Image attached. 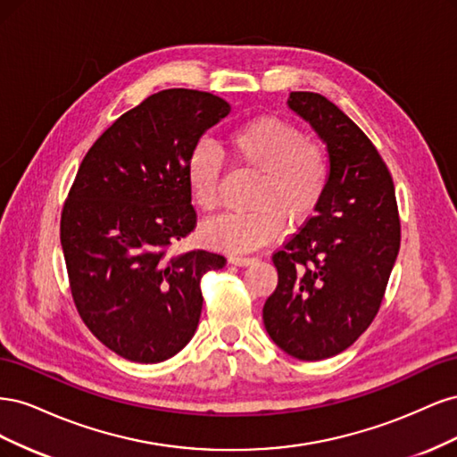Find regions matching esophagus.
Listing matches in <instances>:
<instances>
[{"instance_id":"1","label":"esophagus","mask_w":457,"mask_h":457,"mask_svg":"<svg viewBox=\"0 0 457 457\" xmlns=\"http://www.w3.org/2000/svg\"><path fill=\"white\" fill-rule=\"evenodd\" d=\"M228 261L232 262V265H237V267H245V265H252L255 259L253 257H244V255H230Z\"/></svg>"}]
</instances>
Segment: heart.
I'll return each mask as SVG.
<instances>
[{
    "instance_id": "b5f03b06",
    "label": "heart",
    "mask_w": 457,
    "mask_h": 457,
    "mask_svg": "<svg viewBox=\"0 0 457 457\" xmlns=\"http://www.w3.org/2000/svg\"><path fill=\"white\" fill-rule=\"evenodd\" d=\"M227 146L232 160L259 179L250 196L252 210L207 223V244L225 252H252L272 242L286 223L292 228L309 223L329 185V154L320 141L282 116H257L232 129ZM185 177L196 207L215 212L223 154L210 143H198L188 154Z\"/></svg>"
}]
</instances>
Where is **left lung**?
<instances>
[{
    "label": "left lung",
    "mask_w": 457,
    "mask_h": 457,
    "mask_svg": "<svg viewBox=\"0 0 457 457\" xmlns=\"http://www.w3.org/2000/svg\"><path fill=\"white\" fill-rule=\"evenodd\" d=\"M289 108L328 145L318 212L272 253L278 286L262 307L270 339L299 361L349 349L376 318L400 250L393 177L366 133L326 96L294 91Z\"/></svg>",
    "instance_id": "left-lung-1"
}]
</instances>
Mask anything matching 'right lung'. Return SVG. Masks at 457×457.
<instances>
[{
  "label": "right lung",
  "instance_id": "1",
  "mask_svg": "<svg viewBox=\"0 0 457 457\" xmlns=\"http://www.w3.org/2000/svg\"><path fill=\"white\" fill-rule=\"evenodd\" d=\"M230 112L196 89H165L121 114L89 148L61 213V244L78 314L131 362L168 361L195 336L202 276L227 259L173 253L196 228L185 165Z\"/></svg>",
  "mask_w": 457,
  "mask_h": 457
}]
</instances>
